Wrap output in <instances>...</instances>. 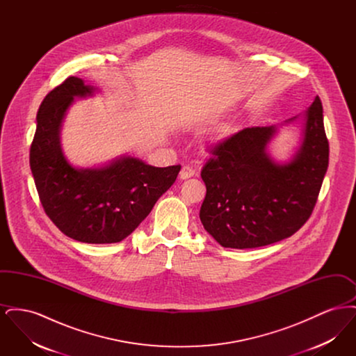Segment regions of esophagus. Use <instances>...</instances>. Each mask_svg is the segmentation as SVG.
Returning <instances> with one entry per match:
<instances>
[{
    "instance_id": "34e87169",
    "label": "esophagus",
    "mask_w": 356,
    "mask_h": 356,
    "mask_svg": "<svg viewBox=\"0 0 356 356\" xmlns=\"http://www.w3.org/2000/svg\"><path fill=\"white\" fill-rule=\"evenodd\" d=\"M195 173H196V170H193L192 167L184 165V167L181 168V170H180V179H181V180H186V179H189V177H193Z\"/></svg>"
}]
</instances>
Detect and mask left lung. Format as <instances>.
<instances>
[{
	"instance_id": "left-lung-1",
	"label": "left lung",
	"mask_w": 356,
	"mask_h": 356,
	"mask_svg": "<svg viewBox=\"0 0 356 356\" xmlns=\"http://www.w3.org/2000/svg\"><path fill=\"white\" fill-rule=\"evenodd\" d=\"M303 116L302 145L286 164L267 152L277 129L273 125L244 128L211 149L202 170L207 195L200 220L222 247L268 245L292 236L309 219L330 153L319 96Z\"/></svg>"
}]
</instances>
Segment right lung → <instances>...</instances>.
I'll return each mask as SVG.
<instances>
[{
	"label": "right lung",
	"instance_id": "add662e5",
	"mask_svg": "<svg viewBox=\"0 0 356 356\" xmlns=\"http://www.w3.org/2000/svg\"><path fill=\"white\" fill-rule=\"evenodd\" d=\"M96 89L68 77L41 102L31 145V170L40 202L56 227L89 244L119 243L144 220L175 183L180 165L157 168L122 156L100 168H76L64 156L60 131L74 97Z\"/></svg>",
	"mask_w": 356,
	"mask_h": 356
}]
</instances>
